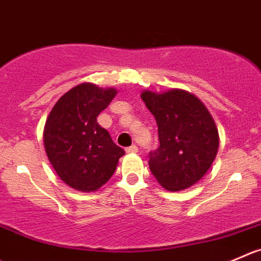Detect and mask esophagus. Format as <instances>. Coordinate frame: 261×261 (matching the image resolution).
I'll return each instance as SVG.
<instances>
[{
  "instance_id": "1",
  "label": "esophagus",
  "mask_w": 261,
  "mask_h": 261,
  "mask_svg": "<svg viewBox=\"0 0 261 261\" xmlns=\"http://www.w3.org/2000/svg\"><path fill=\"white\" fill-rule=\"evenodd\" d=\"M126 153H128V154L138 153V146H136V145L128 146V148H126Z\"/></svg>"
}]
</instances>
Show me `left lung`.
Wrapping results in <instances>:
<instances>
[{
    "label": "left lung",
    "mask_w": 261,
    "mask_h": 261,
    "mask_svg": "<svg viewBox=\"0 0 261 261\" xmlns=\"http://www.w3.org/2000/svg\"><path fill=\"white\" fill-rule=\"evenodd\" d=\"M141 99L158 125L161 145L150 153L151 173L168 191L194 186L218 153V128L211 112L196 95L182 89L143 90Z\"/></svg>",
    "instance_id": "left-lung-1"
}]
</instances>
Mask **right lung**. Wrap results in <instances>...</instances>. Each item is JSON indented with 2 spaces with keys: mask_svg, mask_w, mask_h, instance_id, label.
Masks as SVG:
<instances>
[{
  "mask_svg": "<svg viewBox=\"0 0 261 261\" xmlns=\"http://www.w3.org/2000/svg\"><path fill=\"white\" fill-rule=\"evenodd\" d=\"M116 94L115 88L82 83L56 102L45 121L43 143L48 159L58 177L77 191L99 190L125 154L97 122Z\"/></svg>",
  "mask_w": 261,
  "mask_h": 261,
  "instance_id": "obj_1",
  "label": "right lung"
}]
</instances>
